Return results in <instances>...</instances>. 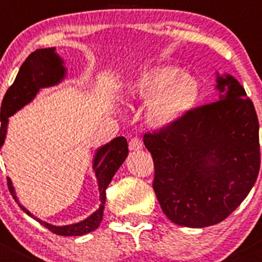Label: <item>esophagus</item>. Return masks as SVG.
I'll list each match as a JSON object with an SVG mask.
<instances>
[{
	"instance_id": "obj_1",
	"label": "esophagus",
	"mask_w": 262,
	"mask_h": 262,
	"mask_svg": "<svg viewBox=\"0 0 262 262\" xmlns=\"http://www.w3.org/2000/svg\"><path fill=\"white\" fill-rule=\"evenodd\" d=\"M142 147H143V142H142V139L139 138V137H133V138L129 141V149L130 150L142 149Z\"/></svg>"
}]
</instances>
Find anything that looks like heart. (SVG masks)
Instances as JSON below:
<instances>
[{"mask_svg": "<svg viewBox=\"0 0 262 262\" xmlns=\"http://www.w3.org/2000/svg\"><path fill=\"white\" fill-rule=\"evenodd\" d=\"M129 96L150 100L147 121L153 128H166L191 112L200 97V84L175 66H156L142 72L129 84Z\"/></svg>", "mask_w": 262, "mask_h": 262, "instance_id": "b5f03b06", "label": "heart"}]
</instances>
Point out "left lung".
<instances>
[{
    "mask_svg": "<svg viewBox=\"0 0 262 262\" xmlns=\"http://www.w3.org/2000/svg\"><path fill=\"white\" fill-rule=\"evenodd\" d=\"M216 82L219 100L143 136L155 165L156 196L179 226L221 223L244 202L260 171L253 102L232 76Z\"/></svg>",
    "mask_w": 262,
    "mask_h": 262,
    "instance_id": "obj_1",
    "label": "left lung"
}]
</instances>
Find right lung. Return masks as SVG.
Segmentation results:
<instances>
[{
    "label": "right lung",
    "instance_id": "add662e5",
    "mask_svg": "<svg viewBox=\"0 0 262 262\" xmlns=\"http://www.w3.org/2000/svg\"><path fill=\"white\" fill-rule=\"evenodd\" d=\"M64 72L66 71L62 66V59L55 54V48L36 49L35 52L31 53L26 58L25 62L21 64L14 83L9 87V90L5 94L4 100H2L0 113V148L4 144L5 137H6L7 118L15 114L24 105L30 102L41 87L57 84L64 77ZM126 156H128V143H126V139L124 137L114 138L110 143L105 144L104 147L97 150L94 161V170L96 172L97 181H99L101 205L91 216L80 222V223L63 227L52 226V224L35 218L23 205H18L28 215L33 216L39 223L43 224L46 228H48L50 232L58 234V236H82V234L90 233V232L95 231L101 223L102 215H104L105 200H106V189L118 168L125 161ZM7 186H9L12 198L17 202L10 179H7Z\"/></svg>",
    "mask_w": 262,
    "mask_h": 262
}]
</instances>
